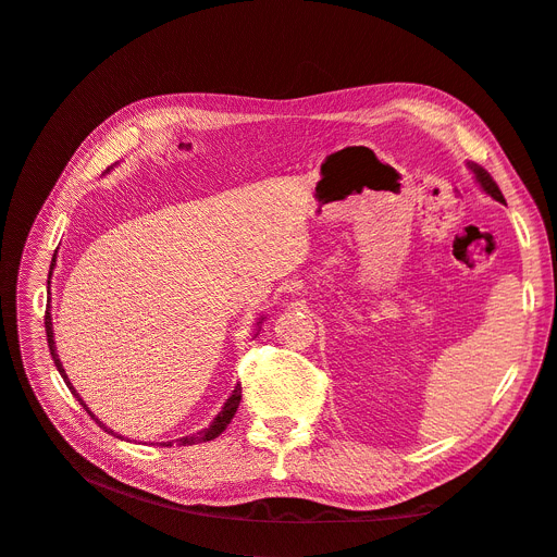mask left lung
I'll return each instance as SVG.
<instances>
[{
	"label": "left lung",
	"instance_id": "8db88e82",
	"mask_svg": "<svg viewBox=\"0 0 557 557\" xmlns=\"http://www.w3.org/2000/svg\"><path fill=\"white\" fill-rule=\"evenodd\" d=\"M467 166H469L471 172H474V178H476V183L483 188V193L491 195L493 199H497V201H502V205H504V197H502V193H499V188H497V183L493 181V176L487 174V172L483 170V166H479L476 162H467Z\"/></svg>",
	"mask_w": 557,
	"mask_h": 557
}]
</instances>
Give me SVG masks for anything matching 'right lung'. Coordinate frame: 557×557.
Returning <instances> with one entry per match:
<instances>
[{
	"mask_svg": "<svg viewBox=\"0 0 557 557\" xmlns=\"http://www.w3.org/2000/svg\"><path fill=\"white\" fill-rule=\"evenodd\" d=\"M55 252H58V250H55ZM53 267H55V258H53V262H50V274H53ZM48 285H50V281H48ZM260 323H262V318L258 320V332H260ZM44 325H46V336H48V350H50V358H53V362H55V367H58L60 376L64 379L66 387H70L72 395H74V397L81 401V407L90 413V418L95 420V423H97L99 428H102L104 432H109V434H113V436H115V432L107 430V425L102 423V420H99V418H97V416H95V413L88 409V404L81 399V395L76 393V387L70 383V376L64 374V367H62V362H60L58 348H55V339H53V318H50V301H48V307H46V318H44ZM239 401H242V383L234 385V391H232V395L227 397L225 407L221 409V413H218V416L213 418V423H211L207 430H201V432H197V434H193V436H181V440H176V444H178V446H193V444H201V442H211V440H215L218 434L225 432V428L230 425V420L234 418V413H237V409H239ZM162 446H172V442H164Z\"/></svg>",
	"mask_w": 557,
	"mask_h": 557,
	"instance_id": "1",
	"label": "right lung"
}]
</instances>
